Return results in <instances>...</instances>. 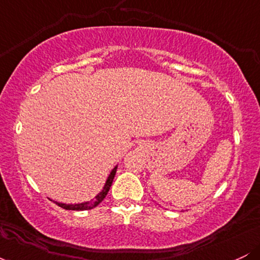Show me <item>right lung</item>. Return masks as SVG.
I'll return each mask as SVG.
<instances>
[{"label":"right lung","mask_w":260,"mask_h":260,"mask_svg":"<svg viewBox=\"0 0 260 260\" xmlns=\"http://www.w3.org/2000/svg\"><path fill=\"white\" fill-rule=\"evenodd\" d=\"M116 171H117V166H115V168L111 170V172H110V175H109V177H107L105 184H104L103 189H101L100 192L94 197V198L90 199V201L78 203V204H64V203H59V202H55V203L58 205V207L63 208V209H66V210H89V209L95 208L96 205H99L100 203L104 201V198L106 197L107 192H109L110 187H111V184H112L113 178H115Z\"/></svg>","instance_id":"right-lung-1"}]
</instances>
